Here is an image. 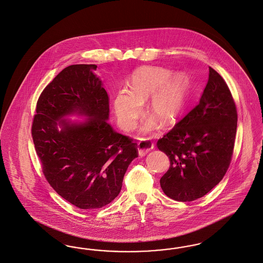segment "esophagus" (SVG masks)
Segmentation results:
<instances>
[{"mask_svg":"<svg viewBox=\"0 0 263 263\" xmlns=\"http://www.w3.org/2000/svg\"><path fill=\"white\" fill-rule=\"evenodd\" d=\"M154 145L153 142L148 141V140H143L140 141L138 143V152H139V155L145 156V154L149 153L152 149H154Z\"/></svg>","mask_w":263,"mask_h":263,"instance_id":"esophagus-1","label":"esophagus"}]
</instances>
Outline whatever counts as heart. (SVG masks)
Returning <instances> with one entry per match:
<instances>
[{
	"label": "heart",
	"mask_w": 263,
	"mask_h": 263,
	"mask_svg": "<svg viewBox=\"0 0 263 263\" xmlns=\"http://www.w3.org/2000/svg\"><path fill=\"white\" fill-rule=\"evenodd\" d=\"M171 75V71L160 67L139 69L131 79V90L120 89L114 101L119 126L133 130L143 111L142 103L148 98L146 110L152 117L143 122L141 133H152L159 122L165 126L174 124L186 106L189 80L182 73Z\"/></svg>",
	"instance_id": "b5f03b06"
}]
</instances>
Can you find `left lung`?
Instances as JSON below:
<instances>
[{"mask_svg": "<svg viewBox=\"0 0 263 263\" xmlns=\"http://www.w3.org/2000/svg\"><path fill=\"white\" fill-rule=\"evenodd\" d=\"M237 110L227 82L209 67L198 105L157 142L170 159L160 179L164 193L191 202L212 191L224 177L234 148Z\"/></svg>", "mask_w": 263, "mask_h": 263, "instance_id": "1", "label": "left lung"}]
</instances>
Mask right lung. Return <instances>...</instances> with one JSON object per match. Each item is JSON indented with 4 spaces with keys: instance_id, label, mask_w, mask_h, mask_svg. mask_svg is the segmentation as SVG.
Wrapping results in <instances>:
<instances>
[{
    "instance_id": "right-lung-1",
    "label": "right lung",
    "mask_w": 263,
    "mask_h": 263,
    "mask_svg": "<svg viewBox=\"0 0 263 263\" xmlns=\"http://www.w3.org/2000/svg\"><path fill=\"white\" fill-rule=\"evenodd\" d=\"M96 69L79 64L59 72L37 100L32 125L46 181L83 210L102 208L115 199L129 164L138 157L137 143L107 121L109 96ZM72 114L87 118H65Z\"/></svg>"
}]
</instances>
